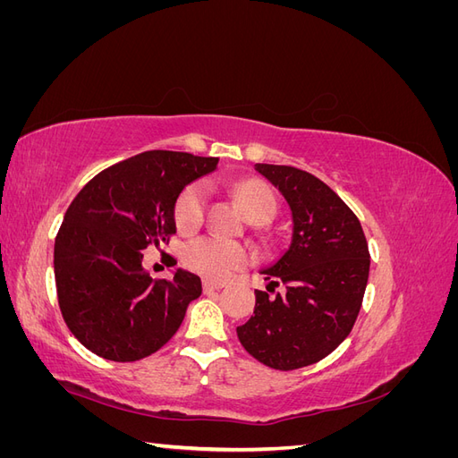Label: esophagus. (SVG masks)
<instances>
[{
    "mask_svg": "<svg viewBox=\"0 0 458 458\" xmlns=\"http://www.w3.org/2000/svg\"><path fill=\"white\" fill-rule=\"evenodd\" d=\"M224 286H225V283H221V281H212V279H204L202 281L204 293H212V290H221Z\"/></svg>",
    "mask_w": 458,
    "mask_h": 458,
    "instance_id": "34e87169",
    "label": "esophagus"
}]
</instances>
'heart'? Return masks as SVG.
<instances>
[{
  "label": "heart",
  "mask_w": 458,
  "mask_h": 458,
  "mask_svg": "<svg viewBox=\"0 0 458 458\" xmlns=\"http://www.w3.org/2000/svg\"><path fill=\"white\" fill-rule=\"evenodd\" d=\"M237 197L244 208L246 216L254 224H269L276 214V195L275 191L261 182H244L237 185ZM208 206V187L204 182H195L187 185L182 195L175 200L174 216L177 227L191 233L197 231L206 216ZM185 266L210 279H225L244 267L250 254L246 246L237 241H231L217 234H208L192 241L185 248Z\"/></svg>",
  "instance_id": "heart-1"
}]
</instances>
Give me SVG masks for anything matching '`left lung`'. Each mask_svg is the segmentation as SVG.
I'll use <instances>...</instances> for the list:
<instances>
[{
	"label": "left lung",
	"instance_id": "1",
	"mask_svg": "<svg viewBox=\"0 0 458 458\" xmlns=\"http://www.w3.org/2000/svg\"><path fill=\"white\" fill-rule=\"evenodd\" d=\"M293 210V242L263 269L269 298L256 290L254 315L237 336L259 363L294 370L321 361L348 338L361 310L370 254L361 224L335 191L293 165L256 164Z\"/></svg>",
	"mask_w": 458,
	"mask_h": 458
}]
</instances>
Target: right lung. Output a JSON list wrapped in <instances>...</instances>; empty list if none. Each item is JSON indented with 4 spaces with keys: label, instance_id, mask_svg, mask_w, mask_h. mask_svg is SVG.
I'll return each instance as SVG.
<instances>
[{
    "label": "right lung",
    "instance_id": "obj_1",
    "mask_svg": "<svg viewBox=\"0 0 458 458\" xmlns=\"http://www.w3.org/2000/svg\"><path fill=\"white\" fill-rule=\"evenodd\" d=\"M217 158L147 150L97 174L68 206L55 239V283L66 327L89 352L130 363L158 352L192 300L197 275L152 279L143 250L175 233L182 191L216 170Z\"/></svg>",
    "mask_w": 458,
    "mask_h": 458
}]
</instances>
